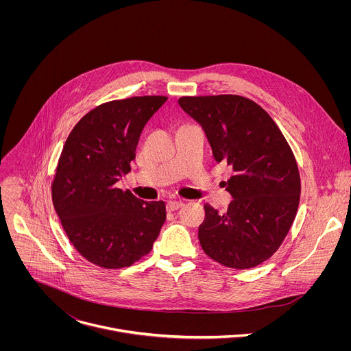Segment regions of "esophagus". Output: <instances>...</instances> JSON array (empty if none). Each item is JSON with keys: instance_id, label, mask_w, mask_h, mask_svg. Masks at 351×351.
<instances>
[{"instance_id": "obj_1", "label": "esophagus", "mask_w": 351, "mask_h": 351, "mask_svg": "<svg viewBox=\"0 0 351 351\" xmlns=\"http://www.w3.org/2000/svg\"><path fill=\"white\" fill-rule=\"evenodd\" d=\"M182 205H184V202H182V201H169V202H167V205H166V208H167V210H169V212H171V210H177V209H180Z\"/></svg>"}]
</instances>
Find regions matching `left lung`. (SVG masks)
Segmentation results:
<instances>
[{"label": "left lung", "mask_w": 351, "mask_h": 351, "mask_svg": "<svg viewBox=\"0 0 351 351\" xmlns=\"http://www.w3.org/2000/svg\"><path fill=\"white\" fill-rule=\"evenodd\" d=\"M182 109L202 125L215 159L232 166L226 213L204 204L199 227L204 252L234 269L269 259L287 238L300 202L295 154L270 114L238 95L184 96Z\"/></svg>", "instance_id": "obj_1"}]
</instances>
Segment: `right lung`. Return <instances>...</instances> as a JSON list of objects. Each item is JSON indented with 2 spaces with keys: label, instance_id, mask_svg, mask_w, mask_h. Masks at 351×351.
Returning <instances> with one entry per match:
<instances>
[{
  "label": "right lung",
  "instance_id": "obj_1",
  "mask_svg": "<svg viewBox=\"0 0 351 351\" xmlns=\"http://www.w3.org/2000/svg\"><path fill=\"white\" fill-rule=\"evenodd\" d=\"M167 100L135 96L104 102L70 132L51 184L62 227L86 261L121 269L146 256L166 220L163 201H143L114 186L131 171L143 127Z\"/></svg>",
  "mask_w": 351,
  "mask_h": 351
}]
</instances>
